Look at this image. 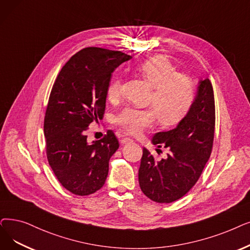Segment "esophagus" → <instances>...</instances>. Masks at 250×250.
Wrapping results in <instances>:
<instances>
[{
	"mask_svg": "<svg viewBox=\"0 0 250 250\" xmlns=\"http://www.w3.org/2000/svg\"><path fill=\"white\" fill-rule=\"evenodd\" d=\"M133 139L129 138V137H124L121 139V143L124 145V144H127V143H132L133 142Z\"/></svg>",
	"mask_w": 250,
	"mask_h": 250,
	"instance_id": "obj_1",
	"label": "esophagus"
}]
</instances>
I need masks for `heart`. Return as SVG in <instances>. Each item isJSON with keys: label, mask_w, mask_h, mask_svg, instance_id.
<instances>
[{"label": "heart", "mask_w": 250, "mask_h": 250, "mask_svg": "<svg viewBox=\"0 0 250 250\" xmlns=\"http://www.w3.org/2000/svg\"><path fill=\"white\" fill-rule=\"evenodd\" d=\"M137 70L153 86L148 108L125 107L115 117V124L129 134H138L157 117L164 126L178 124L186 116L195 99V83L187 74L178 72L167 58L154 56L138 64ZM123 81L114 78L108 84L107 99L116 102L122 96Z\"/></svg>", "instance_id": "1"}]
</instances>
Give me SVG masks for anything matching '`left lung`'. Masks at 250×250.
<instances>
[{
	"instance_id": "1",
	"label": "left lung",
	"mask_w": 250,
	"mask_h": 250,
	"mask_svg": "<svg viewBox=\"0 0 250 250\" xmlns=\"http://www.w3.org/2000/svg\"><path fill=\"white\" fill-rule=\"evenodd\" d=\"M214 125L213 89L210 81L205 79L200 81L196 98L177 127L157 133L152 139L158 148L169 149L167 157L156 160L143 148L139 184L148 198L158 203H170L190 191L211 154Z\"/></svg>"
}]
</instances>
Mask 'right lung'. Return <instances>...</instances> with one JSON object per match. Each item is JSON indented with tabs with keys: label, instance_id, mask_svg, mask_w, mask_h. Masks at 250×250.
Returning <instances> with one entry per match:
<instances>
[{
	"label": "right lung",
	"instance_id": "1",
	"mask_svg": "<svg viewBox=\"0 0 250 250\" xmlns=\"http://www.w3.org/2000/svg\"><path fill=\"white\" fill-rule=\"evenodd\" d=\"M131 58L121 51L84 48L65 63L53 84L44 121L46 153L54 175L72 194L85 196L105 184L118 140L109 129L90 144L84 133L104 115L112 72Z\"/></svg>",
	"mask_w": 250,
	"mask_h": 250
}]
</instances>
